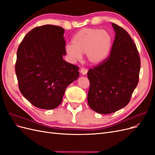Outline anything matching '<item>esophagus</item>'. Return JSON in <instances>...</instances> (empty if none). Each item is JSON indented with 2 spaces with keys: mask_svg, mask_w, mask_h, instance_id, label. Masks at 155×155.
Here are the masks:
<instances>
[{
  "mask_svg": "<svg viewBox=\"0 0 155 155\" xmlns=\"http://www.w3.org/2000/svg\"><path fill=\"white\" fill-rule=\"evenodd\" d=\"M80 72H81L83 75H85V74L87 73V69L83 68H81V69L80 70Z\"/></svg>",
  "mask_w": 155,
  "mask_h": 155,
  "instance_id": "obj_1",
  "label": "esophagus"
}]
</instances>
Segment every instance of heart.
I'll return each instance as SVG.
<instances>
[{
    "label": "heart",
    "instance_id": "1",
    "mask_svg": "<svg viewBox=\"0 0 155 155\" xmlns=\"http://www.w3.org/2000/svg\"><path fill=\"white\" fill-rule=\"evenodd\" d=\"M112 44L110 33L99 28H84L79 31L72 39V45L66 46V51L72 60L78 61L86 54L92 64H99L109 55Z\"/></svg>",
    "mask_w": 155,
    "mask_h": 155
}]
</instances>
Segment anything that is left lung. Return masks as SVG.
<instances>
[{
    "instance_id": "1",
    "label": "left lung",
    "mask_w": 155,
    "mask_h": 155,
    "mask_svg": "<svg viewBox=\"0 0 155 155\" xmlns=\"http://www.w3.org/2000/svg\"><path fill=\"white\" fill-rule=\"evenodd\" d=\"M115 38L110 54L88 71V104L97 113L107 114L127 105L137 87L140 58L137 46L122 28L112 23Z\"/></svg>"
}]
</instances>
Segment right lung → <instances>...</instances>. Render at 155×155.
<instances>
[{
  "mask_svg": "<svg viewBox=\"0 0 155 155\" xmlns=\"http://www.w3.org/2000/svg\"><path fill=\"white\" fill-rule=\"evenodd\" d=\"M64 32L58 26L36 27L18 46L15 63L18 88L39 109L58 107L67 87L79 76V67L63 59L66 55Z\"/></svg>",
  "mask_w": 155,
  "mask_h": 155,
  "instance_id": "1",
  "label": "right lung"
}]
</instances>
